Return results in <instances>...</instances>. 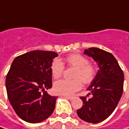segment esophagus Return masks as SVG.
Listing matches in <instances>:
<instances>
[{
    "instance_id": "esophagus-1",
    "label": "esophagus",
    "mask_w": 129,
    "mask_h": 129,
    "mask_svg": "<svg viewBox=\"0 0 129 129\" xmlns=\"http://www.w3.org/2000/svg\"><path fill=\"white\" fill-rule=\"evenodd\" d=\"M66 97L67 99H70V100H73V99H74V96H69V95H66Z\"/></svg>"
}]
</instances>
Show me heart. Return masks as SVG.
I'll list each match as a JSON object with an SVG mask.
<instances>
[{
    "label": "heart",
    "instance_id": "obj_1",
    "mask_svg": "<svg viewBox=\"0 0 129 129\" xmlns=\"http://www.w3.org/2000/svg\"><path fill=\"white\" fill-rule=\"evenodd\" d=\"M65 61L68 66L75 68L73 74L74 79L61 80L56 82L54 84L53 89L57 94L70 95L81 89L82 82L89 85L93 82L97 74V69L95 65L88 63L87 57L79 53H72L66 56ZM50 70L53 77L58 79L63 74L64 64L59 59H55L51 63Z\"/></svg>",
    "mask_w": 129,
    "mask_h": 129
}]
</instances>
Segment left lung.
I'll return each mask as SVG.
<instances>
[{
    "label": "left lung",
    "instance_id": "left-lung-1",
    "mask_svg": "<svg viewBox=\"0 0 129 129\" xmlns=\"http://www.w3.org/2000/svg\"><path fill=\"white\" fill-rule=\"evenodd\" d=\"M84 54L93 58L99 70L87 88L90 93L81 96L83 105L77 111V115L87 123H97L106 120L116 108L123 90L124 74L117 60L110 52L91 47ZM92 94L91 98H87Z\"/></svg>",
    "mask_w": 129,
    "mask_h": 129
}]
</instances>
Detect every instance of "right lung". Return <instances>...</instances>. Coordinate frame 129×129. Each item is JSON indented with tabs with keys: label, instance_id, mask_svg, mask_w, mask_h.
Segmentation results:
<instances>
[{
	"label": "right lung",
	"instance_id": "obj_1",
	"mask_svg": "<svg viewBox=\"0 0 129 129\" xmlns=\"http://www.w3.org/2000/svg\"><path fill=\"white\" fill-rule=\"evenodd\" d=\"M57 54L34 50L19 55L12 62L6 78L8 99L23 120L37 123L52 114L57 97L47 93L52 87L50 66Z\"/></svg>",
	"mask_w": 129,
	"mask_h": 129
}]
</instances>
